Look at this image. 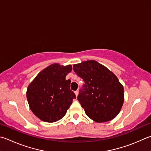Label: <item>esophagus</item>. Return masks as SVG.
I'll use <instances>...</instances> for the list:
<instances>
[{
  "label": "esophagus",
  "mask_w": 151,
  "mask_h": 151,
  "mask_svg": "<svg viewBox=\"0 0 151 151\" xmlns=\"http://www.w3.org/2000/svg\"><path fill=\"white\" fill-rule=\"evenodd\" d=\"M75 95H76V96H77L78 94V90H76V91L75 92Z\"/></svg>",
  "instance_id": "1"
}]
</instances>
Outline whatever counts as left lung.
Returning a JSON list of instances; mask_svg holds the SVG:
<instances>
[{
  "label": "left lung",
  "instance_id": "obj_1",
  "mask_svg": "<svg viewBox=\"0 0 151 151\" xmlns=\"http://www.w3.org/2000/svg\"><path fill=\"white\" fill-rule=\"evenodd\" d=\"M73 70L84 82L77 99L86 116L98 123L115 118L124 101V90L117 76L94 60L74 65Z\"/></svg>",
  "mask_w": 151,
  "mask_h": 151
}]
</instances>
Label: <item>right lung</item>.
<instances>
[{
    "label": "right lung",
    "instance_id": "add662e5",
    "mask_svg": "<svg viewBox=\"0 0 151 151\" xmlns=\"http://www.w3.org/2000/svg\"><path fill=\"white\" fill-rule=\"evenodd\" d=\"M71 70L70 65L52 64L41 71L29 84L26 92L29 108L42 121L52 123L63 118L76 98L70 89V80H66Z\"/></svg>",
    "mask_w": 151,
    "mask_h": 151
}]
</instances>
